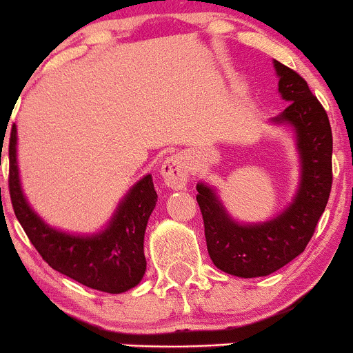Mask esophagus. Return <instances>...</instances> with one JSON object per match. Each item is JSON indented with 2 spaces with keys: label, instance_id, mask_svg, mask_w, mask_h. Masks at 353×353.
I'll return each instance as SVG.
<instances>
[{
  "label": "esophagus",
  "instance_id": "esophagus-1",
  "mask_svg": "<svg viewBox=\"0 0 353 353\" xmlns=\"http://www.w3.org/2000/svg\"><path fill=\"white\" fill-rule=\"evenodd\" d=\"M160 173L165 180V183L170 188H183L188 181V165L185 157L181 154H175V157H168L163 161Z\"/></svg>",
  "mask_w": 353,
  "mask_h": 353
}]
</instances>
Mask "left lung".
Returning a JSON list of instances; mask_svg holds the SVG:
<instances>
[{
    "instance_id": "1",
    "label": "left lung",
    "mask_w": 353,
    "mask_h": 353,
    "mask_svg": "<svg viewBox=\"0 0 353 353\" xmlns=\"http://www.w3.org/2000/svg\"><path fill=\"white\" fill-rule=\"evenodd\" d=\"M274 67L279 92L290 102L274 121L296 130L301 153L303 175L294 202L274 221L241 225L225 214L207 185H196L208 256L221 271L239 278L271 274L305 251L332 192L333 138L327 111L298 72L278 60Z\"/></svg>"
}]
</instances>
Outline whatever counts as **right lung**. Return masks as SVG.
Masks as SVG:
<instances>
[{
	"instance_id": "obj_1",
	"label": "right lung",
	"mask_w": 353,
	"mask_h": 353,
	"mask_svg": "<svg viewBox=\"0 0 353 353\" xmlns=\"http://www.w3.org/2000/svg\"><path fill=\"white\" fill-rule=\"evenodd\" d=\"M8 157V188L14 215L48 266L87 288L112 294L131 290L141 281L146 269L143 251L145 230L158 199L151 175L132 187L104 232L79 237L45 225L25 202L18 180L14 124L10 134Z\"/></svg>"
}]
</instances>
